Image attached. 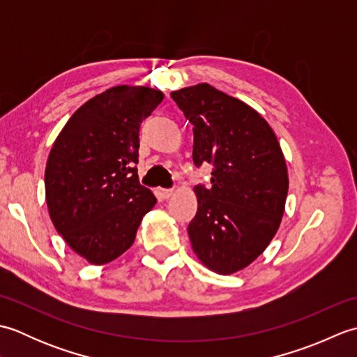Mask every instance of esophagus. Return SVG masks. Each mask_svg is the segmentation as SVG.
Returning <instances> with one entry per match:
<instances>
[{"mask_svg": "<svg viewBox=\"0 0 357 357\" xmlns=\"http://www.w3.org/2000/svg\"><path fill=\"white\" fill-rule=\"evenodd\" d=\"M156 193H158V196L161 199H169V198H172L173 196V190H169V188H158L156 190Z\"/></svg>", "mask_w": 357, "mask_h": 357, "instance_id": "obj_1", "label": "esophagus"}]
</instances>
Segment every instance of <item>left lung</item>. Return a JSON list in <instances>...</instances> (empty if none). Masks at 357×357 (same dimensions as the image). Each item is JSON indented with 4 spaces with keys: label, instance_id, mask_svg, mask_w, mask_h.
<instances>
[{
    "label": "left lung",
    "instance_id": "obj_1",
    "mask_svg": "<svg viewBox=\"0 0 357 357\" xmlns=\"http://www.w3.org/2000/svg\"><path fill=\"white\" fill-rule=\"evenodd\" d=\"M193 126V162L213 164L211 188L195 187L188 236L198 259L233 275L262 255L279 229L288 172L273 128L259 113L202 82L172 92Z\"/></svg>",
    "mask_w": 357,
    "mask_h": 357
}]
</instances>
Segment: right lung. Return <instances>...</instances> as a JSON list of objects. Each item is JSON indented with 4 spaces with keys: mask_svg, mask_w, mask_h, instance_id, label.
<instances>
[{
    "mask_svg": "<svg viewBox=\"0 0 357 357\" xmlns=\"http://www.w3.org/2000/svg\"><path fill=\"white\" fill-rule=\"evenodd\" d=\"M164 93L115 86L93 96L59 132L45 164V202L56 231L93 265L132 247L156 198L139 184V127Z\"/></svg>",
    "mask_w": 357,
    "mask_h": 357,
    "instance_id": "1",
    "label": "right lung"
}]
</instances>
